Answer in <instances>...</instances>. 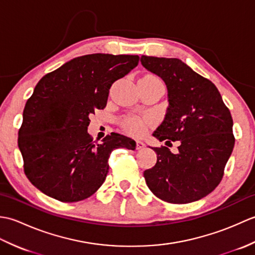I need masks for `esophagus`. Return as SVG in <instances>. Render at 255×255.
Returning a JSON list of instances; mask_svg holds the SVG:
<instances>
[{"instance_id": "34e87169", "label": "esophagus", "mask_w": 255, "mask_h": 255, "mask_svg": "<svg viewBox=\"0 0 255 255\" xmlns=\"http://www.w3.org/2000/svg\"><path fill=\"white\" fill-rule=\"evenodd\" d=\"M144 147H145V144L142 141H139V140H137V141H136V149L137 150H141Z\"/></svg>"}]
</instances>
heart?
Returning a JSON list of instances; mask_svg holds the SVG:
<instances>
[{"mask_svg": "<svg viewBox=\"0 0 255 255\" xmlns=\"http://www.w3.org/2000/svg\"><path fill=\"white\" fill-rule=\"evenodd\" d=\"M144 79L148 80H159L154 75H144ZM122 128L125 131L129 134H132V136H142L145 131L148 130V128L153 125L152 118L150 117H139V116H133V115H127L124 116L121 122Z\"/></svg>", "mask_w": 255, "mask_h": 255, "instance_id": "1", "label": "heart"}]
</instances>
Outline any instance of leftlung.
I'll use <instances>...</instances> for the list:
<instances>
[{
	"instance_id": "obj_1",
	"label": "left lung",
	"mask_w": 255,
	"mask_h": 255,
	"mask_svg": "<svg viewBox=\"0 0 255 255\" xmlns=\"http://www.w3.org/2000/svg\"><path fill=\"white\" fill-rule=\"evenodd\" d=\"M141 64L163 79L169 95L164 122L153 132L178 141V153L152 148L156 163L143 176L156 197L187 204L207 196L223 180L235 147L232 117L215 84L176 58L141 56Z\"/></svg>"
}]
</instances>
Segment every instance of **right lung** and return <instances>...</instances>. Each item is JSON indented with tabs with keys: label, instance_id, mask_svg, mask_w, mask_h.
Returning a JSON list of instances; mask_svg holds the SVG:
<instances>
[{
	"label": "right lung",
	"instance_id": "right-lung-1",
	"mask_svg": "<svg viewBox=\"0 0 255 255\" xmlns=\"http://www.w3.org/2000/svg\"><path fill=\"white\" fill-rule=\"evenodd\" d=\"M139 56L94 53L78 57L48 73L26 102L18 148L29 182L63 203L92 196L108 173L114 149L136 142L112 132L94 141L90 115L104 110L110 89L138 66Z\"/></svg>",
	"mask_w": 255,
	"mask_h": 255
}]
</instances>
